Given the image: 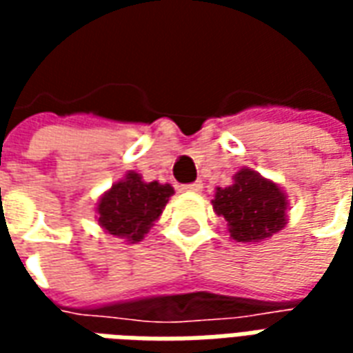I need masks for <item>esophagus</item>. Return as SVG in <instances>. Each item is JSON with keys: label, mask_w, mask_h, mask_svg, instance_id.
Masks as SVG:
<instances>
[{"label": "esophagus", "mask_w": 353, "mask_h": 353, "mask_svg": "<svg viewBox=\"0 0 353 353\" xmlns=\"http://www.w3.org/2000/svg\"><path fill=\"white\" fill-rule=\"evenodd\" d=\"M181 191H185V192H199V191H202V183H200V181H194V183L181 185Z\"/></svg>", "instance_id": "obj_1"}]
</instances>
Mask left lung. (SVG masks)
Masks as SVG:
<instances>
[{
	"instance_id": "1",
	"label": "left lung",
	"mask_w": 353,
	"mask_h": 353,
	"mask_svg": "<svg viewBox=\"0 0 353 353\" xmlns=\"http://www.w3.org/2000/svg\"><path fill=\"white\" fill-rule=\"evenodd\" d=\"M212 206L225 217L230 238L242 244L265 242L289 221L288 194L252 168L238 170L229 187H217Z\"/></svg>"
}]
</instances>
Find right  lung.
Segmentation results:
<instances>
[{
    "label": "right lung",
    "mask_w": 353,
    "mask_h": 353,
    "mask_svg": "<svg viewBox=\"0 0 353 353\" xmlns=\"http://www.w3.org/2000/svg\"><path fill=\"white\" fill-rule=\"evenodd\" d=\"M172 194L174 187L170 183H147L138 172L130 170L101 194L96 204V219L111 236L138 244L161 217Z\"/></svg>",
    "instance_id": "right-lung-1"
}]
</instances>
